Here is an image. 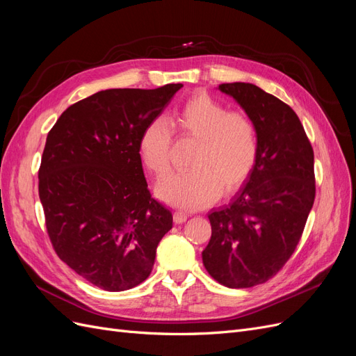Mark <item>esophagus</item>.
<instances>
[{"mask_svg": "<svg viewBox=\"0 0 356 356\" xmlns=\"http://www.w3.org/2000/svg\"><path fill=\"white\" fill-rule=\"evenodd\" d=\"M187 218H188V215H187L186 212H182V211H177V212H174V222H175V224H182V222H186V221H187Z\"/></svg>", "mask_w": 356, "mask_h": 356, "instance_id": "34e87169", "label": "esophagus"}]
</instances>
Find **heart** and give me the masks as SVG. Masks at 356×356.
Returning a JSON list of instances; mask_svg holds the SVG:
<instances>
[{
	"label": "heart",
	"instance_id": "1",
	"mask_svg": "<svg viewBox=\"0 0 356 356\" xmlns=\"http://www.w3.org/2000/svg\"><path fill=\"white\" fill-rule=\"evenodd\" d=\"M181 139L196 141L188 172L161 178L157 196L174 207L199 209L217 199L221 191L238 190L250 177L257 159V134L245 114L227 111L207 93H196L170 118ZM174 135L163 118H154L141 132L138 154L143 165L160 177L170 166Z\"/></svg>",
	"mask_w": 356,
	"mask_h": 356
}]
</instances>
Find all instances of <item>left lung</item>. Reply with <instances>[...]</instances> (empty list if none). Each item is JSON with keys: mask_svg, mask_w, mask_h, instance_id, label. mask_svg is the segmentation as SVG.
Wrapping results in <instances>:
<instances>
[{"mask_svg": "<svg viewBox=\"0 0 356 356\" xmlns=\"http://www.w3.org/2000/svg\"><path fill=\"white\" fill-rule=\"evenodd\" d=\"M218 89L238 102L255 127L257 159L245 187L212 211L202 252L224 286L251 288L272 279L293 255L315 200L314 149L289 105L251 83Z\"/></svg>", "mask_w": 356, "mask_h": 356, "instance_id": "obj_1", "label": "left lung"}]
</instances>
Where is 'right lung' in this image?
Returning a JSON list of instances; mask_svg holds the SVG:
<instances>
[{
	"label": "right lung",
	"instance_id": "right-lung-1",
	"mask_svg": "<svg viewBox=\"0 0 356 356\" xmlns=\"http://www.w3.org/2000/svg\"><path fill=\"white\" fill-rule=\"evenodd\" d=\"M182 84L108 89L72 104L47 135L38 195L53 250L92 285L131 289L149 276L172 212L152 197L138 141Z\"/></svg>",
	"mask_w": 356,
	"mask_h": 356
}]
</instances>
